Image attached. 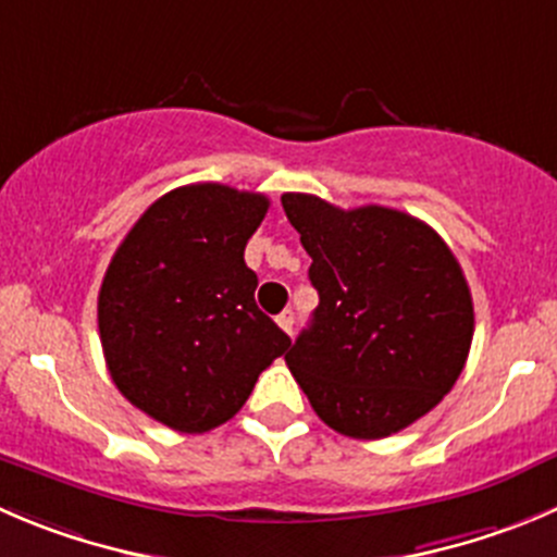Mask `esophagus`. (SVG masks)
Instances as JSON below:
<instances>
[{"label": "esophagus", "mask_w": 557, "mask_h": 557, "mask_svg": "<svg viewBox=\"0 0 557 557\" xmlns=\"http://www.w3.org/2000/svg\"><path fill=\"white\" fill-rule=\"evenodd\" d=\"M275 322H278V327H282V331H287L289 336H293V327H295V311L293 309H284L282 314L275 317Z\"/></svg>", "instance_id": "1"}]
</instances>
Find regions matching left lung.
Listing matches in <instances>:
<instances>
[{"mask_svg":"<svg viewBox=\"0 0 557 557\" xmlns=\"http://www.w3.org/2000/svg\"><path fill=\"white\" fill-rule=\"evenodd\" d=\"M320 293L311 325L284 355L317 416L355 441H380L454 388L473 342V298L451 248L412 215L342 210L284 194Z\"/></svg>","mask_w":557,"mask_h":557,"instance_id":"left-lung-1","label":"left lung"}]
</instances>
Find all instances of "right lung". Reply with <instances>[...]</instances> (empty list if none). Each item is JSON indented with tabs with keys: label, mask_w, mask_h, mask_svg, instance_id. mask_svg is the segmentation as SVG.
Wrapping results in <instances>:
<instances>
[{
	"label": "right lung",
	"mask_w": 557,
	"mask_h": 557,
	"mask_svg": "<svg viewBox=\"0 0 557 557\" xmlns=\"http://www.w3.org/2000/svg\"><path fill=\"white\" fill-rule=\"evenodd\" d=\"M268 196L221 183L163 194L111 257L98 295L106 367L120 394L177 432L230 421L289 336L253 300L248 237Z\"/></svg>",
	"instance_id": "obj_1"
}]
</instances>
